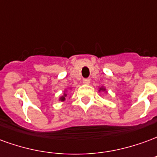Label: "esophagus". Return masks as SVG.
I'll list each match as a JSON object with an SVG mask.
<instances>
[{
	"instance_id": "obj_1",
	"label": "esophagus",
	"mask_w": 157,
	"mask_h": 157,
	"mask_svg": "<svg viewBox=\"0 0 157 157\" xmlns=\"http://www.w3.org/2000/svg\"><path fill=\"white\" fill-rule=\"evenodd\" d=\"M82 82H83V84H86V85H88L89 83H90V79H88V78L83 79V81H82Z\"/></svg>"
}]
</instances>
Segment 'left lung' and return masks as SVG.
Instances as JSON below:
<instances>
[{
    "label": "left lung",
    "mask_w": 157,
    "mask_h": 157,
    "mask_svg": "<svg viewBox=\"0 0 157 157\" xmlns=\"http://www.w3.org/2000/svg\"><path fill=\"white\" fill-rule=\"evenodd\" d=\"M106 89L105 88H103V87H100L99 88V92H101V91H105Z\"/></svg>",
    "instance_id": "left-lung-1"
}]
</instances>
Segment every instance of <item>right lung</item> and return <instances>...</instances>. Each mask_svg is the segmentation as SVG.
I'll return each instance as SVG.
<instances>
[{"instance_id":"1","label":"right lung","mask_w":157,"mask_h":157,"mask_svg":"<svg viewBox=\"0 0 157 157\" xmlns=\"http://www.w3.org/2000/svg\"><path fill=\"white\" fill-rule=\"evenodd\" d=\"M65 97H67V94H64V96H62V97H60V98H59V100H60V101H62V102H63V101H65Z\"/></svg>"}]
</instances>
